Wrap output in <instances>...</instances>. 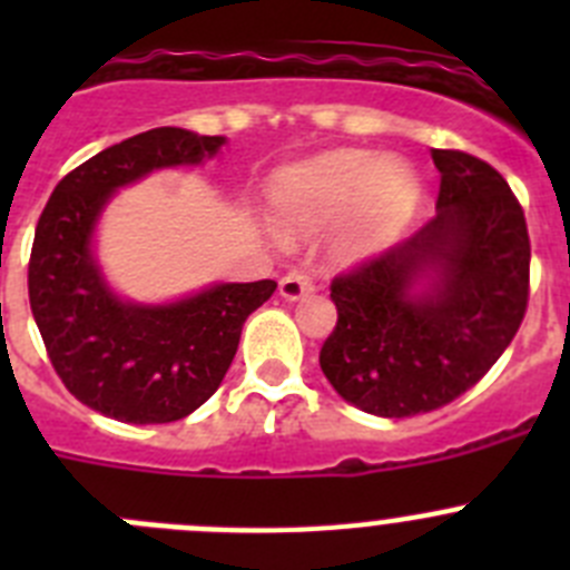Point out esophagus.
<instances>
[{
	"mask_svg": "<svg viewBox=\"0 0 570 570\" xmlns=\"http://www.w3.org/2000/svg\"><path fill=\"white\" fill-rule=\"evenodd\" d=\"M314 294V282H311L308 274H302V271H291L288 276H282L279 279V296L285 302H299L302 296Z\"/></svg>",
	"mask_w": 570,
	"mask_h": 570,
	"instance_id": "obj_1",
	"label": "esophagus"
}]
</instances>
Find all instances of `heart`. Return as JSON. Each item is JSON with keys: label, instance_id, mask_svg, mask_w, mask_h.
Here are the masks:
<instances>
[{"label": "heart", "instance_id": "heart-1", "mask_svg": "<svg viewBox=\"0 0 570 570\" xmlns=\"http://www.w3.org/2000/svg\"><path fill=\"white\" fill-rule=\"evenodd\" d=\"M420 174L402 156L340 148L276 176L274 219L285 236H314L336 225L334 254L362 262L385 250L414 216Z\"/></svg>", "mask_w": 570, "mask_h": 570}]
</instances>
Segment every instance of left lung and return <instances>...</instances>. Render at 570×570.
Instances as JSON below:
<instances>
[{"mask_svg": "<svg viewBox=\"0 0 570 570\" xmlns=\"http://www.w3.org/2000/svg\"><path fill=\"white\" fill-rule=\"evenodd\" d=\"M436 216L331 282L322 374L365 414L402 420L465 394L505 354L528 305L525 216L508 183L462 150H431Z\"/></svg>", "mask_w": 570, "mask_h": 570, "instance_id": "1", "label": "left lung"}]
</instances>
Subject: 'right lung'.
Wrapping results in <instances>:
<instances>
[{"label": "right lung", "instance_id": "add662e5", "mask_svg": "<svg viewBox=\"0 0 570 570\" xmlns=\"http://www.w3.org/2000/svg\"><path fill=\"white\" fill-rule=\"evenodd\" d=\"M225 136L154 128L90 156L50 194L30 250L28 294L48 356L82 405L130 425L194 414L223 385L242 325L274 279L210 282L194 294L139 302L116 294L97 228L116 194L168 168L214 159Z\"/></svg>", "mask_w": 570, "mask_h": 570}]
</instances>
